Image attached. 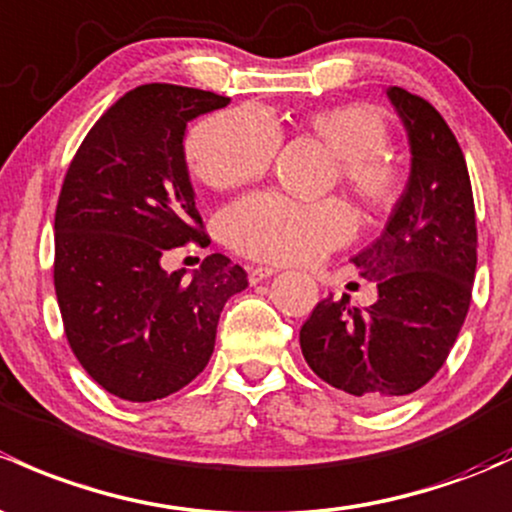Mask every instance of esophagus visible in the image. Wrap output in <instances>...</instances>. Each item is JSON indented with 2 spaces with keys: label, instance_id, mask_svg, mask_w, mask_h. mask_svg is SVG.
Here are the masks:
<instances>
[{
  "label": "esophagus",
  "instance_id": "esophagus-1",
  "mask_svg": "<svg viewBox=\"0 0 512 512\" xmlns=\"http://www.w3.org/2000/svg\"><path fill=\"white\" fill-rule=\"evenodd\" d=\"M277 272L274 267H267V265H247V277H250L252 284L262 282V279L272 277V274Z\"/></svg>",
  "mask_w": 512,
  "mask_h": 512
}]
</instances>
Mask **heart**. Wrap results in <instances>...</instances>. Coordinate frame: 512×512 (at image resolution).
I'll return each instance as SVG.
<instances>
[{"label": "heart", "instance_id": "obj_1", "mask_svg": "<svg viewBox=\"0 0 512 512\" xmlns=\"http://www.w3.org/2000/svg\"><path fill=\"white\" fill-rule=\"evenodd\" d=\"M301 127L338 157L341 184L373 213H387L405 191L400 166L387 159L390 127L373 105L311 112ZM279 129L260 107H233L203 117L186 137L193 174L215 191H230L267 174L279 149ZM353 213L338 198L297 201L284 193H255L233 203L220 220L223 238L240 255L267 262H309L353 235Z\"/></svg>", "mask_w": 512, "mask_h": 512}]
</instances>
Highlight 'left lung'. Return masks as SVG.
I'll use <instances>...</instances> for the list:
<instances>
[{
    "mask_svg": "<svg viewBox=\"0 0 512 512\" xmlns=\"http://www.w3.org/2000/svg\"><path fill=\"white\" fill-rule=\"evenodd\" d=\"M407 129L410 181L383 235L353 257L378 287L365 309L351 297L316 304L299 331L309 368L365 405H390L427 385L454 348L476 277V211L464 152L419 95L387 88Z\"/></svg>",
    "mask_w": 512,
    "mask_h": 512,
    "instance_id": "left-lung-1",
    "label": "left lung"
}]
</instances>
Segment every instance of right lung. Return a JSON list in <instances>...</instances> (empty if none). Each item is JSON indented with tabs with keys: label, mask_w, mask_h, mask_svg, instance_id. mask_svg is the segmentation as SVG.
I'll return each mask as SVG.
<instances>
[{
	"label": "right lung",
	"mask_w": 512,
	"mask_h": 512,
	"mask_svg": "<svg viewBox=\"0 0 512 512\" xmlns=\"http://www.w3.org/2000/svg\"><path fill=\"white\" fill-rule=\"evenodd\" d=\"M230 98L149 83L95 122L56 206L58 309L75 358L110 395L152 402L191 383L211 360L225 301L247 274L213 252L201 270L164 272L174 247L208 245L193 201L184 137Z\"/></svg>",
	"instance_id": "right-lung-1"
}]
</instances>
